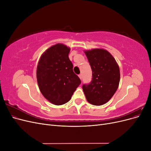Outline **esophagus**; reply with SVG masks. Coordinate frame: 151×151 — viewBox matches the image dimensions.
I'll list each match as a JSON object with an SVG mask.
<instances>
[{
  "mask_svg": "<svg viewBox=\"0 0 151 151\" xmlns=\"http://www.w3.org/2000/svg\"><path fill=\"white\" fill-rule=\"evenodd\" d=\"M79 78H80L81 79H82V78H83V76H82V74H79Z\"/></svg>",
  "mask_w": 151,
  "mask_h": 151,
  "instance_id": "1",
  "label": "esophagus"
}]
</instances>
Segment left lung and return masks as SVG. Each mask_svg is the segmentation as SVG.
Masks as SVG:
<instances>
[{"mask_svg":"<svg viewBox=\"0 0 151 151\" xmlns=\"http://www.w3.org/2000/svg\"><path fill=\"white\" fill-rule=\"evenodd\" d=\"M92 70V80L83 85L88 101L96 106L107 103L116 91L120 83V69L108 51L93 49L85 51Z\"/></svg>","mask_w":151,"mask_h":151,"instance_id":"obj_1","label":"left lung"}]
</instances>
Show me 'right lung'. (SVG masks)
<instances>
[{"instance_id":"obj_1","label":"right lung","mask_w":151,"mask_h":151,"mask_svg":"<svg viewBox=\"0 0 151 151\" xmlns=\"http://www.w3.org/2000/svg\"><path fill=\"white\" fill-rule=\"evenodd\" d=\"M70 48L63 44L49 48L41 57L36 77L43 96L55 105L67 103L81 79L73 71V65L68 58Z\"/></svg>"}]
</instances>
